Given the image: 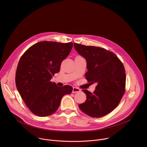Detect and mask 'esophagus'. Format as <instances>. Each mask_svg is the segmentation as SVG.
<instances>
[{"instance_id": "esophagus-1", "label": "esophagus", "mask_w": 147, "mask_h": 147, "mask_svg": "<svg viewBox=\"0 0 147 147\" xmlns=\"http://www.w3.org/2000/svg\"><path fill=\"white\" fill-rule=\"evenodd\" d=\"M80 89H79L77 87H73V93H76V92H80Z\"/></svg>"}]
</instances>
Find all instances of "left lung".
<instances>
[{
	"label": "left lung",
	"mask_w": 147,
	"mask_h": 147,
	"mask_svg": "<svg viewBox=\"0 0 147 147\" xmlns=\"http://www.w3.org/2000/svg\"><path fill=\"white\" fill-rule=\"evenodd\" d=\"M77 52L87 60L88 82H97L93 93L82 90L86 100L80 104V110L92 117H100L114 110L125 91V71L122 62L105 49L74 43Z\"/></svg>",
	"instance_id": "obj_1"
}]
</instances>
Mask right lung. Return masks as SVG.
<instances>
[{"label":"right lung","mask_w":147,"mask_h":147,"mask_svg":"<svg viewBox=\"0 0 147 147\" xmlns=\"http://www.w3.org/2000/svg\"><path fill=\"white\" fill-rule=\"evenodd\" d=\"M73 45L72 42H39L20 57L16 85L26 106L34 115L45 117L54 113L62 97L72 92V87H57L51 79L60 71L61 62L70 53Z\"/></svg>","instance_id":"right-lung-1"}]
</instances>
